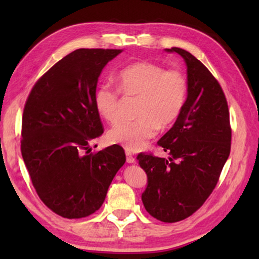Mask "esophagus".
<instances>
[{
	"instance_id": "34e87169",
	"label": "esophagus",
	"mask_w": 259,
	"mask_h": 259,
	"mask_svg": "<svg viewBox=\"0 0 259 259\" xmlns=\"http://www.w3.org/2000/svg\"><path fill=\"white\" fill-rule=\"evenodd\" d=\"M125 156H126V162H128V163H135L136 162L135 156L130 151H125Z\"/></svg>"
}]
</instances>
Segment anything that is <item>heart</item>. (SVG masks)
Wrapping results in <instances>:
<instances>
[{
    "label": "heart",
    "instance_id": "heart-1",
    "mask_svg": "<svg viewBox=\"0 0 259 259\" xmlns=\"http://www.w3.org/2000/svg\"><path fill=\"white\" fill-rule=\"evenodd\" d=\"M119 90L126 97H139L135 121H123L108 131V140L128 151H139L157 134L160 126L171 125L186 102L188 84L179 69H166L151 61H137L117 74ZM119 90L102 83L94 95V104L103 119L116 123L122 115Z\"/></svg>",
    "mask_w": 259,
    "mask_h": 259
}]
</instances>
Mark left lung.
<instances>
[{
    "label": "left lung",
    "instance_id": "8db88e82",
    "mask_svg": "<svg viewBox=\"0 0 259 259\" xmlns=\"http://www.w3.org/2000/svg\"><path fill=\"white\" fill-rule=\"evenodd\" d=\"M177 52L187 67V98L172 128L157 144L168 159L140 153L147 175L142 200L146 211L164 223L190 217L211 194L231 151L229 106L218 81L190 52Z\"/></svg>",
    "mask_w": 259,
    "mask_h": 259
}]
</instances>
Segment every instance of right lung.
<instances>
[{
  "label": "right lung",
  "instance_id": "1",
  "mask_svg": "<svg viewBox=\"0 0 259 259\" xmlns=\"http://www.w3.org/2000/svg\"><path fill=\"white\" fill-rule=\"evenodd\" d=\"M120 49H77L33 87L21 124V155L37 195L64 218L87 217L102 207L125 162L123 148L91 153L103 124L94 104L98 77Z\"/></svg>",
  "mask_w": 259,
  "mask_h": 259
}]
</instances>
